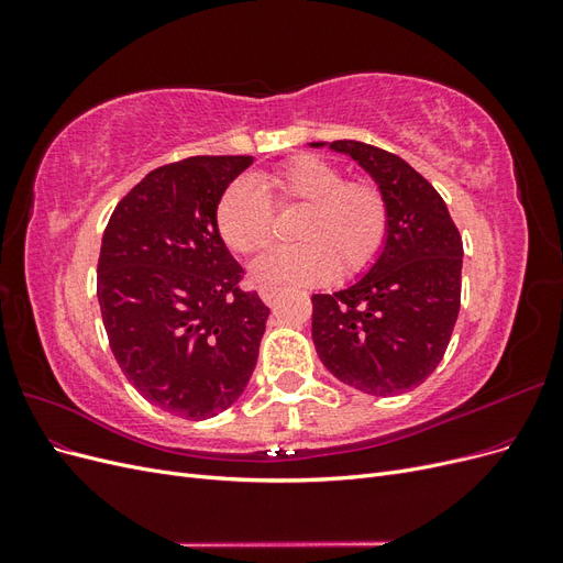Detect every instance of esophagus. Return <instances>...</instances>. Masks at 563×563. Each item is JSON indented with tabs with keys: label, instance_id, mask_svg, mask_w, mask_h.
<instances>
[{
	"label": "esophagus",
	"instance_id": "obj_1",
	"mask_svg": "<svg viewBox=\"0 0 563 563\" xmlns=\"http://www.w3.org/2000/svg\"><path fill=\"white\" fill-rule=\"evenodd\" d=\"M258 294H261L263 302L275 305V300H277V296H279V288H275V286H261Z\"/></svg>",
	"mask_w": 563,
	"mask_h": 563
}]
</instances>
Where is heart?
<instances>
[{
	"instance_id": "obj_1",
	"label": "heart",
	"mask_w": 563,
	"mask_h": 563,
	"mask_svg": "<svg viewBox=\"0 0 563 563\" xmlns=\"http://www.w3.org/2000/svg\"><path fill=\"white\" fill-rule=\"evenodd\" d=\"M261 185L236 178L216 207V228L236 253H255L275 232V207H302L291 246L261 255L251 277L267 286H317L333 275L350 279L378 258L389 230V207L376 185L345 180L327 159L300 155L267 174Z\"/></svg>"
}]
</instances>
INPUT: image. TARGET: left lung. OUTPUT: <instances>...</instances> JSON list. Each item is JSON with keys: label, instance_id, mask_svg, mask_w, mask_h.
I'll list each match as a JSON object with an SVG mask.
<instances>
[{"label": "left lung", "instance_id": "obj_1", "mask_svg": "<svg viewBox=\"0 0 563 563\" xmlns=\"http://www.w3.org/2000/svg\"><path fill=\"white\" fill-rule=\"evenodd\" d=\"M323 145L376 180L389 230L364 277L312 296L314 347L340 383L376 397L401 395L444 360L460 310L463 240L444 199L401 157L360 141L310 143Z\"/></svg>", "mask_w": 563, "mask_h": 563}]
</instances>
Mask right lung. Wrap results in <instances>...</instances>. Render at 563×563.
<instances>
[{"instance_id":"obj_1","label":"right lung","mask_w":563,"mask_h":563,"mask_svg":"<svg viewBox=\"0 0 563 563\" xmlns=\"http://www.w3.org/2000/svg\"><path fill=\"white\" fill-rule=\"evenodd\" d=\"M253 157H190L150 172L117 203L98 302L119 368L162 411L207 420L242 397L269 314L244 291L216 228L225 187Z\"/></svg>"}]
</instances>
